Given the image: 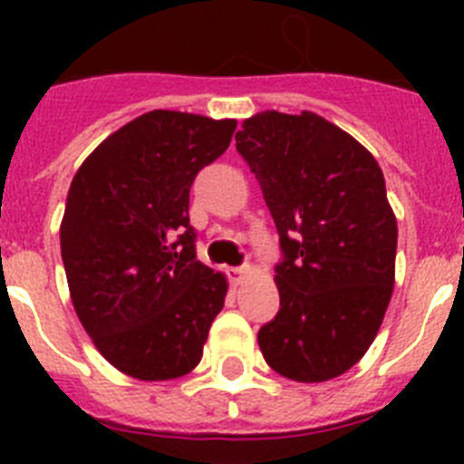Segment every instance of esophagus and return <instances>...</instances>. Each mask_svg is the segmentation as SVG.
<instances>
[{"mask_svg": "<svg viewBox=\"0 0 464 464\" xmlns=\"http://www.w3.org/2000/svg\"><path fill=\"white\" fill-rule=\"evenodd\" d=\"M227 274L229 278H232V283H241V278H244L246 274V267H229Z\"/></svg>", "mask_w": 464, "mask_h": 464, "instance_id": "obj_1", "label": "esophagus"}]
</instances>
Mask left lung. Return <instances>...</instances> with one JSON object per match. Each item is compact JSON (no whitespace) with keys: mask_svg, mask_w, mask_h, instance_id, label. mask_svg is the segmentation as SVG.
Wrapping results in <instances>:
<instances>
[{"mask_svg":"<svg viewBox=\"0 0 464 464\" xmlns=\"http://www.w3.org/2000/svg\"><path fill=\"white\" fill-rule=\"evenodd\" d=\"M237 150L278 229L281 309L257 343L274 372L299 383L343 374L367 353L395 283L397 220L374 155L311 111H262Z\"/></svg>","mask_w":464,"mask_h":464,"instance_id":"left-lung-1","label":"left lung"}]
</instances>
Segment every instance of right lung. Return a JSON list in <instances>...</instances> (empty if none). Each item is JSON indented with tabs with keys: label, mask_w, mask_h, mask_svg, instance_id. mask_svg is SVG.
<instances>
[{
	"label": "right lung",
	"mask_w": 464,
	"mask_h": 464,
	"mask_svg": "<svg viewBox=\"0 0 464 464\" xmlns=\"http://www.w3.org/2000/svg\"><path fill=\"white\" fill-rule=\"evenodd\" d=\"M237 121L150 111L85 158L60 225L73 309L122 374L167 381L199 364L227 281L197 260L190 186Z\"/></svg>",
	"instance_id": "right-lung-1"
}]
</instances>
